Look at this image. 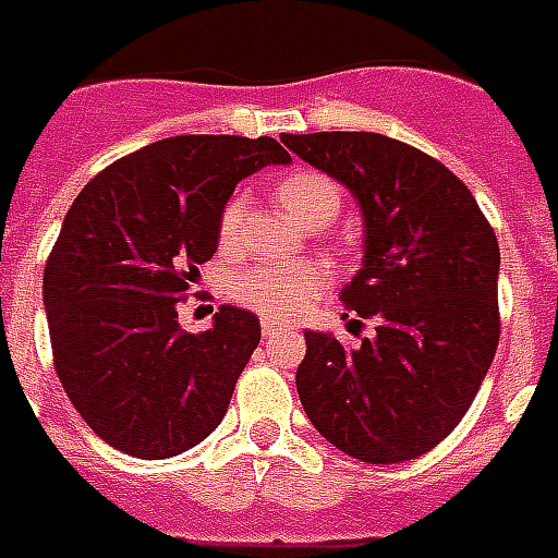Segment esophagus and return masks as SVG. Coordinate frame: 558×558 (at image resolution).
Instances as JSON below:
<instances>
[{
    "instance_id": "34e87169",
    "label": "esophagus",
    "mask_w": 558,
    "mask_h": 558,
    "mask_svg": "<svg viewBox=\"0 0 558 558\" xmlns=\"http://www.w3.org/2000/svg\"><path fill=\"white\" fill-rule=\"evenodd\" d=\"M282 330H286L282 324H276V322H260V333H264V339H270V336L282 333Z\"/></svg>"
}]
</instances>
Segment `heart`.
Returning a JSON list of instances; mask_svg holds the SVG:
<instances>
[{"instance_id":"obj_1","label":"heart","mask_w":558,"mask_h":558,"mask_svg":"<svg viewBox=\"0 0 558 558\" xmlns=\"http://www.w3.org/2000/svg\"><path fill=\"white\" fill-rule=\"evenodd\" d=\"M276 201L288 209V216H294L300 225H310L322 216L333 219L339 209V185L315 171H294L288 173L282 183L276 185ZM246 216V201L236 195L222 207L219 216V243L231 248L243 228ZM327 272L318 264H255L234 276L231 291L236 303H243L246 310L258 312L264 318H294L298 312L310 306L312 300L324 294L327 288Z\"/></svg>"}]
</instances>
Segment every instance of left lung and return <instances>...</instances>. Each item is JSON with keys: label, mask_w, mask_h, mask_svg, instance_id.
I'll return each instance as SVG.
<instances>
[{"label": "left lung", "mask_w": 558, "mask_h": 558, "mask_svg": "<svg viewBox=\"0 0 558 558\" xmlns=\"http://www.w3.org/2000/svg\"><path fill=\"white\" fill-rule=\"evenodd\" d=\"M363 213V264L339 300L375 336L306 333L298 393L312 426L361 462L414 460L469 412L499 345V240L469 185L373 132L282 134Z\"/></svg>", "instance_id": "1"}]
</instances>
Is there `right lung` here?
Segmentation results:
<instances>
[{
  "label": "right lung",
  "mask_w": 558,
  "mask_h": 558,
  "mask_svg": "<svg viewBox=\"0 0 558 558\" xmlns=\"http://www.w3.org/2000/svg\"><path fill=\"white\" fill-rule=\"evenodd\" d=\"M291 156L272 137L180 134L122 156L74 197L45 267L53 366L110 448L168 460L222 424L260 324L222 306L189 333L177 306L219 246L236 183Z\"/></svg>",
  "instance_id": "add662e5"
}]
</instances>
